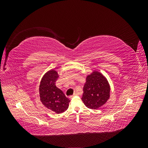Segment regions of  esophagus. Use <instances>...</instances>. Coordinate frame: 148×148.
I'll return each mask as SVG.
<instances>
[{"instance_id":"obj_1","label":"esophagus","mask_w":148,"mask_h":148,"mask_svg":"<svg viewBox=\"0 0 148 148\" xmlns=\"http://www.w3.org/2000/svg\"><path fill=\"white\" fill-rule=\"evenodd\" d=\"M77 96H78V94L77 92H75L72 96H70V99H71V98H73V97Z\"/></svg>"}]
</instances>
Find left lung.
<instances>
[{
    "label": "left lung",
    "instance_id": "obj_1",
    "mask_svg": "<svg viewBox=\"0 0 148 148\" xmlns=\"http://www.w3.org/2000/svg\"><path fill=\"white\" fill-rule=\"evenodd\" d=\"M110 91V85L107 78L95 70L87 76L82 100L88 108L99 109L109 99Z\"/></svg>",
    "mask_w": 148,
    "mask_h": 148
}]
</instances>
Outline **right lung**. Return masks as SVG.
<instances>
[{"label":"right lung","instance_id":"1","mask_svg":"<svg viewBox=\"0 0 148 148\" xmlns=\"http://www.w3.org/2000/svg\"><path fill=\"white\" fill-rule=\"evenodd\" d=\"M59 74L54 70L48 71L42 77L39 88L40 100L46 108L56 114L67 110L70 101L56 86Z\"/></svg>","mask_w":148,"mask_h":148}]
</instances>
